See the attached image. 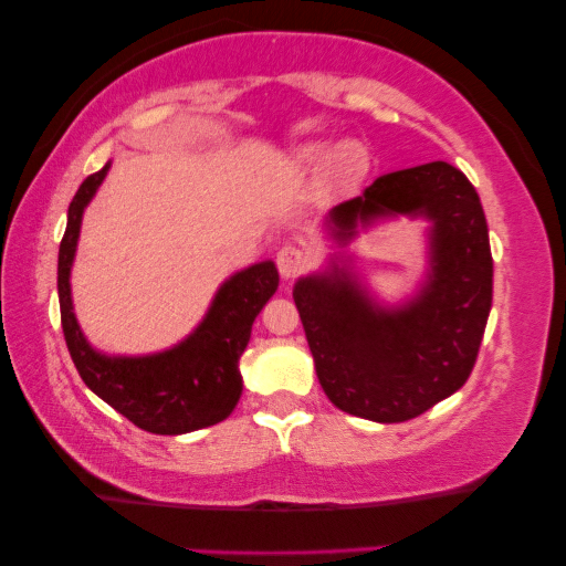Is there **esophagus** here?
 <instances>
[{
  "label": "esophagus",
  "instance_id": "obj_1",
  "mask_svg": "<svg viewBox=\"0 0 566 566\" xmlns=\"http://www.w3.org/2000/svg\"><path fill=\"white\" fill-rule=\"evenodd\" d=\"M277 270H281V275L289 281V277H296L301 270L308 265V252L301 250L296 244H285L277 250Z\"/></svg>",
  "mask_w": 566,
  "mask_h": 566
}]
</instances>
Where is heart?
Segmentation results:
<instances>
[{
    "label": "heart",
    "mask_w": 566,
    "mask_h": 566,
    "mask_svg": "<svg viewBox=\"0 0 566 566\" xmlns=\"http://www.w3.org/2000/svg\"><path fill=\"white\" fill-rule=\"evenodd\" d=\"M324 160L328 161L324 166V180L332 190L343 192L358 188L370 167L366 146L358 142L339 144L335 149H329L327 144H301L298 149H293L289 165L293 172H308V169L323 165Z\"/></svg>",
    "instance_id": "b5f03b06"
}]
</instances>
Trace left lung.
I'll return each mask as SVG.
<instances>
[{
	"instance_id": "obj_1",
	"label": "left lung",
	"mask_w": 566,
	"mask_h": 566,
	"mask_svg": "<svg viewBox=\"0 0 566 566\" xmlns=\"http://www.w3.org/2000/svg\"><path fill=\"white\" fill-rule=\"evenodd\" d=\"M386 216H424L430 273L405 306H378L347 268L293 285L316 378L332 405L374 422H405L459 391L492 308V252L474 185L448 161L381 175L329 213L347 244Z\"/></svg>"
}]
</instances>
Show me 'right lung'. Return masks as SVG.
Wrapping results in <instances>:
<instances>
[{
    "label": "right lung",
    "mask_w": 566,
    "mask_h": 566,
    "mask_svg": "<svg viewBox=\"0 0 566 566\" xmlns=\"http://www.w3.org/2000/svg\"><path fill=\"white\" fill-rule=\"evenodd\" d=\"M105 165L80 185L69 203L66 231L59 247L61 327L82 381L154 436H182L227 420L242 397V358L252 322L277 291V270L270 260L239 270L216 293L211 308L190 337L165 353L142 358H111L84 339L72 306V262L80 242L82 213L105 180Z\"/></svg>",
    "instance_id": "right-lung-1"
}]
</instances>
